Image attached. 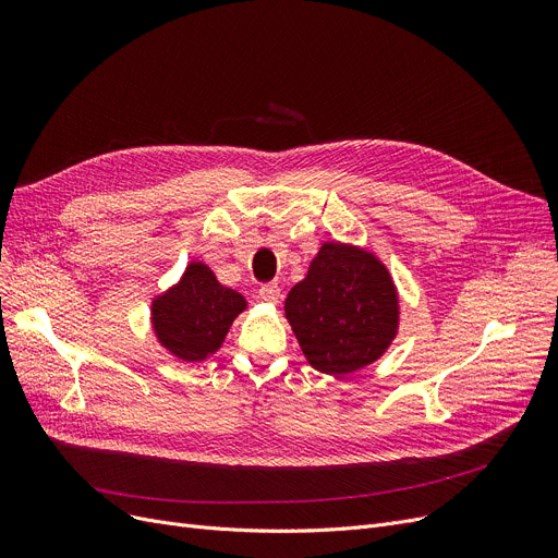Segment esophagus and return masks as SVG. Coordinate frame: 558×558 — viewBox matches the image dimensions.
<instances>
[{"mask_svg":"<svg viewBox=\"0 0 558 558\" xmlns=\"http://www.w3.org/2000/svg\"><path fill=\"white\" fill-rule=\"evenodd\" d=\"M259 301L264 303H278L280 301V287L276 282H269V284H262L259 291H257Z\"/></svg>","mask_w":558,"mask_h":558,"instance_id":"esophagus-1","label":"esophagus"}]
</instances>
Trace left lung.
I'll use <instances>...</instances> for the list:
<instances>
[{
	"instance_id": "8db88e82",
	"label": "left lung",
	"mask_w": 558,
	"mask_h": 558,
	"mask_svg": "<svg viewBox=\"0 0 558 558\" xmlns=\"http://www.w3.org/2000/svg\"><path fill=\"white\" fill-rule=\"evenodd\" d=\"M284 314L307 362L345 375L383 357L398 332V296L375 255L326 242L305 280L291 287Z\"/></svg>"
}]
</instances>
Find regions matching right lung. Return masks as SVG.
<instances>
[{"label":"right lung","instance_id":"1","mask_svg":"<svg viewBox=\"0 0 558 558\" xmlns=\"http://www.w3.org/2000/svg\"><path fill=\"white\" fill-rule=\"evenodd\" d=\"M244 307L242 294L219 284L205 264L192 262L181 282L154 301L151 320L158 341L171 355L201 362L219 350Z\"/></svg>","mask_w":558,"mask_h":558}]
</instances>
